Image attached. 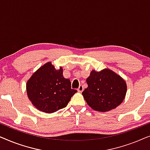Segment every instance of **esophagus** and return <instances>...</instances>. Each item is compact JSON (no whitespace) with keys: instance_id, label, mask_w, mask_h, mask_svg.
Here are the masks:
<instances>
[{"instance_id":"obj_1","label":"esophagus","mask_w":150,"mask_h":150,"mask_svg":"<svg viewBox=\"0 0 150 150\" xmlns=\"http://www.w3.org/2000/svg\"><path fill=\"white\" fill-rule=\"evenodd\" d=\"M83 89H84V88H83V86L82 85H81L79 86V89H78V91H80V92H82V91H83Z\"/></svg>"}]
</instances>
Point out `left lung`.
<instances>
[{"label":"left lung","mask_w":150,"mask_h":150,"mask_svg":"<svg viewBox=\"0 0 150 150\" xmlns=\"http://www.w3.org/2000/svg\"><path fill=\"white\" fill-rule=\"evenodd\" d=\"M88 87L83 91L90 107L100 112L115 108L124 100L126 83L122 77L110 69L93 70L87 79Z\"/></svg>","instance_id":"obj_1"}]
</instances>
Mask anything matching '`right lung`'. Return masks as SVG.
Returning a JSON list of instances; mask_svg holds the SVG:
<instances>
[{"mask_svg":"<svg viewBox=\"0 0 150 150\" xmlns=\"http://www.w3.org/2000/svg\"><path fill=\"white\" fill-rule=\"evenodd\" d=\"M28 97L41 111L52 113L65 108L77 91L63 76V69H56L50 62L35 72L26 83Z\"/></svg>","mask_w":150,"mask_h":150,"instance_id":"right-lung-1","label":"right lung"}]
</instances>
